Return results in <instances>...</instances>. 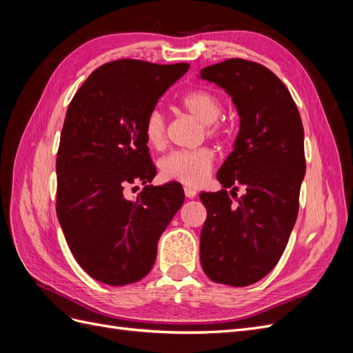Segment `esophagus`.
<instances>
[{
	"label": "esophagus",
	"mask_w": 353,
	"mask_h": 353,
	"mask_svg": "<svg viewBox=\"0 0 353 353\" xmlns=\"http://www.w3.org/2000/svg\"><path fill=\"white\" fill-rule=\"evenodd\" d=\"M184 193H185V196L188 197V199H193V197H196V194H197V191H196V188H193V187H185L184 188Z\"/></svg>",
	"instance_id": "obj_1"
}]
</instances>
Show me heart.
Listing matches in <instances>:
<instances>
[{"label":"heart","mask_w":353,"mask_h":353,"mask_svg":"<svg viewBox=\"0 0 353 353\" xmlns=\"http://www.w3.org/2000/svg\"><path fill=\"white\" fill-rule=\"evenodd\" d=\"M181 105L199 122L206 125L209 135H216L222 130L218 125L223 104L218 95L210 90H194L181 99ZM144 137L147 144L153 148L163 147L166 141V122L162 112L148 113L144 123ZM215 154L208 147L196 150H179L165 156L159 163L160 174L170 181H178L185 185H199L210 172Z\"/></svg>","instance_id":"b5f03b06"}]
</instances>
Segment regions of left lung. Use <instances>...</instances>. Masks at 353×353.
Segmentation results:
<instances>
[{
    "mask_svg": "<svg viewBox=\"0 0 353 353\" xmlns=\"http://www.w3.org/2000/svg\"><path fill=\"white\" fill-rule=\"evenodd\" d=\"M197 78L225 91L240 117L216 174L223 190L199 194L208 210L200 262L212 281L245 287L274 270L294 227L306 170L303 125L285 85L258 63L230 59ZM239 186L243 196L232 202Z\"/></svg>",
    "mask_w": 353,
    "mask_h": 353,
    "instance_id": "left-lung-1",
    "label": "left lung"
}]
</instances>
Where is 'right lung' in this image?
Returning <instances> with one entry per match:
<instances>
[{
	"mask_svg": "<svg viewBox=\"0 0 353 353\" xmlns=\"http://www.w3.org/2000/svg\"><path fill=\"white\" fill-rule=\"evenodd\" d=\"M188 68L116 60L94 70L69 104L56 162L57 218L74 259L100 283L144 279L183 206L184 190L174 181L146 185L134 202L123 188L156 176L144 123Z\"/></svg>",
	"mask_w": 353,
	"mask_h": 353,
	"instance_id": "add662e5",
	"label": "right lung"
}]
</instances>
